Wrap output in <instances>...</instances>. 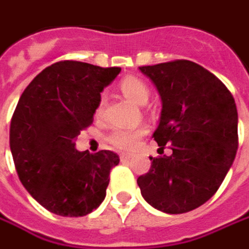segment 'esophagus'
<instances>
[{"instance_id":"1","label":"esophagus","mask_w":249,"mask_h":249,"mask_svg":"<svg viewBox=\"0 0 249 249\" xmlns=\"http://www.w3.org/2000/svg\"><path fill=\"white\" fill-rule=\"evenodd\" d=\"M131 158L130 153H121V160H128Z\"/></svg>"}]
</instances>
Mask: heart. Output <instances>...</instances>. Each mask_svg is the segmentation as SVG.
Here are the masks:
<instances>
[{
	"label": "heart",
	"mask_w": 249,
	"mask_h": 249,
	"mask_svg": "<svg viewBox=\"0 0 249 249\" xmlns=\"http://www.w3.org/2000/svg\"><path fill=\"white\" fill-rule=\"evenodd\" d=\"M119 89L130 100H133L137 104H145L149 98V88L146 86L142 79L127 75L124 78H122L119 82ZM104 112V97L100 98L97 108H96V115L100 116ZM148 133V128L144 126L140 127H116L108 134L107 140L111 145H113L116 149L121 151H133L136 149L140 140Z\"/></svg>",
	"instance_id": "b5f03b06"
}]
</instances>
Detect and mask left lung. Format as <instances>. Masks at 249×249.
<instances>
[{
	"label": "left lung",
	"mask_w": 249,
	"mask_h": 249,
	"mask_svg": "<svg viewBox=\"0 0 249 249\" xmlns=\"http://www.w3.org/2000/svg\"><path fill=\"white\" fill-rule=\"evenodd\" d=\"M140 70L163 103L153 138L161 151L170 145L173 155L151 156L149 171L137 183L156 210L183 214L213 197L233 164L238 148L236 103L214 74L189 60Z\"/></svg>",
	"instance_id": "8db88e82"
}]
</instances>
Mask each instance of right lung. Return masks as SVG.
Returning a JSON list of instances; mask_svg holds the SVG:
<instances>
[{"mask_svg":"<svg viewBox=\"0 0 249 249\" xmlns=\"http://www.w3.org/2000/svg\"><path fill=\"white\" fill-rule=\"evenodd\" d=\"M119 72V67L63 60L46 67L20 96L9 128L15 167L28 193L53 214L85 216L105 198L119 156L76 151L75 141Z\"/></svg>","mask_w":249,"mask_h":249,"instance_id":"right-lung-1","label":"right lung"}]
</instances>
